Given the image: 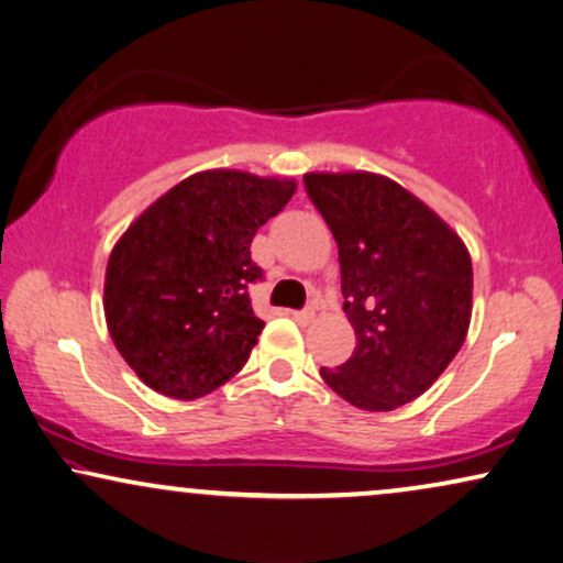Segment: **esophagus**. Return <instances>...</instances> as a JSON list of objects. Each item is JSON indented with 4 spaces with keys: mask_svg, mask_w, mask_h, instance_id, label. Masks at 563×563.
<instances>
[{
    "mask_svg": "<svg viewBox=\"0 0 563 563\" xmlns=\"http://www.w3.org/2000/svg\"><path fill=\"white\" fill-rule=\"evenodd\" d=\"M290 317H294L298 324H311L317 313H313V309H303V311H294V313H290Z\"/></svg>",
    "mask_w": 563,
    "mask_h": 563,
    "instance_id": "esophagus-1",
    "label": "esophagus"
}]
</instances>
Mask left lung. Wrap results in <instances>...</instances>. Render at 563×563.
I'll return each instance as SVG.
<instances>
[{
	"label": "left lung",
	"mask_w": 563,
	"mask_h": 563,
	"mask_svg": "<svg viewBox=\"0 0 563 563\" xmlns=\"http://www.w3.org/2000/svg\"><path fill=\"white\" fill-rule=\"evenodd\" d=\"M306 192L340 246L344 313L357 347L321 378L352 407L391 411L459 355L474 269L463 239L417 195L376 172H309Z\"/></svg>",
	"instance_id": "1"
}]
</instances>
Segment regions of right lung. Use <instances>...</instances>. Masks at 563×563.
Here are the masks:
<instances>
[{"label": "right lung", "mask_w": 563, "mask_h": 563, "mask_svg": "<svg viewBox=\"0 0 563 563\" xmlns=\"http://www.w3.org/2000/svg\"><path fill=\"white\" fill-rule=\"evenodd\" d=\"M296 179L206 169L156 198L112 246L104 321L120 355L156 394L192 401L244 368L265 321L250 244L294 198Z\"/></svg>", "instance_id": "obj_1"}]
</instances>
